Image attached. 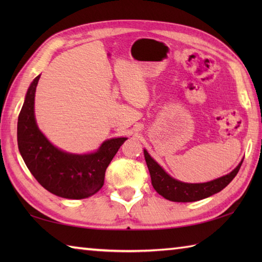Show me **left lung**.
<instances>
[{
    "mask_svg": "<svg viewBox=\"0 0 262 262\" xmlns=\"http://www.w3.org/2000/svg\"><path fill=\"white\" fill-rule=\"evenodd\" d=\"M144 157H145L149 174H151L153 188L165 199L177 203L197 202V200L207 198L211 194L223 190L234 179L243 162L242 160L232 172L221 178H217L215 180L203 183H187L177 180L166 173L162 169V166L151 158V155L147 153L146 149H144Z\"/></svg>",
    "mask_w": 262,
    "mask_h": 262,
    "instance_id": "8db88e82",
    "label": "left lung"
}]
</instances>
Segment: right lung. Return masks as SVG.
I'll return each mask as SVG.
<instances>
[{"label": "right lung", "mask_w": 262, "mask_h": 262, "mask_svg": "<svg viewBox=\"0 0 262 262\" xmlns=\"http://www.w3.org/2000/svg\"><path fill=\"white\" fill-rule=\"evenodd\" d=\"M40 75L28 89L18 118V146L31 174L40 185L58 197L83 199L103 186L111 160L127 137L104 141L96 152L68 153L54 146L42 134L35 118V93Z\"/></svg>", "instance_id": "obj_1"}]
</instances>
